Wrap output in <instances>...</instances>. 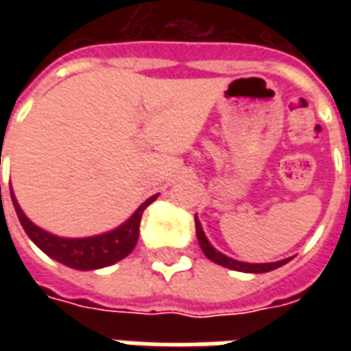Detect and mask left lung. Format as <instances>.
Masks as SVG:
<instances>
[{"instance_id":"obj_1","label":"left lung","mask_w":351,"mask_h":351,"mask_svg":"<svg viewBox=\"0 0 351 351\" xmlns=\"http://www.w3.org/2000/svg\"><path fill=\"white\" fill-rule=\"evenodd\" d=\"M195 233H197V241L199 246H201V250L205 254L206 258L214 261V263L221 265V267H228L231 271H239V272H254V274H261V272H269L274 271V269H278L282 265H286L289 259H282V261H274V263H246V261H237V259L229 258L226 254H221L214 248L213 244L208 243V239H206L205 231L201 228V223L195 218Z\"/></svg>"}]
</instances>
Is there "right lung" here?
Here are the masks:
<instances>
[{
    "label": "right lung",
    "instance_id": "add662e5",
    "mask_svg": "<svg viewBox=\"0 0 351 351\" xmlns=\"http://www.w3.org/2000/svg\"><path fill=\"white\" fill-rule=\"evenodd\" d=\"M1 190V188H0ZM158 193L148 197L138 206L135 213L131 214L122 226H118L112 231L101 233V235L82 237V239H67V237L52 235L49 231H45L39 226H35L34 221L27 218L24 210L20 208L19 201L14 197L11 188V199L16 216H19L22 228L27 233V237L41 248L47 256L56 259L60 263L67 265L77 271H93V269H103L108 265L118 263L120 259L130 256L135 244L138 241V226L145 208L152 201H156Z\"/></svg>",
    "mask_w": 351,
    "mask_h": 351
}]
</instances>
